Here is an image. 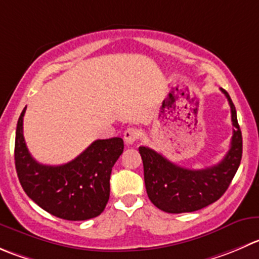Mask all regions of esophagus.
I'll return each instance as SVG.
<instances>
[{"instance_id":"1","label":"esophagus","mask_w":259,"mask_h":259,"mask_svg":"<svg viewBox=\"0 0 259 259\" xmlns=\"http://www.w3.org/2000/svg\"><path fill=\"white\" fill-rule=\"evenodd\" d=\"M140 138V130L137 127H129L124 133V140L127 145H132Z\"/></svg>"}]
</instances>
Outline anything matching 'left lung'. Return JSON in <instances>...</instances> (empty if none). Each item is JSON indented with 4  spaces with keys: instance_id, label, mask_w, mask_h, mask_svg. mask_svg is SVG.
Wrapping results in <instances>:
<instances>
[{
    "instance_id": "obj_1",
    "label": "left lung",
    "mask_w": 259,
    "mask_h": 259,
    "mask_svg": "<svg viewBox=\"0 0 259 259\" xmlns=\"http://www.w3.org/2000/svg\"><path fill=\"white\" fill-rule=\"evenodd\" d=\"M220 90L229 101L234 126L230 149L222 162L202 169H188L175 164L150 148H139L148 197L163 211L181 214L209 206L224 195L237 173L243 152L242 132L229 94Z\"/></svg>"
}]
</instances>
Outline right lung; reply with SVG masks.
<instances>
[{
  "mask_svg": "<svg viewBox=\"0 0 259 259\" xmlns=\"http://www.w3.org/2000/svg\"><path fill=\"white\" fill-rule=\"evenodd\" d=\"M26 107L16 127L15 165L27 196L54 217L72 222L96 218L110 197V176L124 150L121 138L95 140L71 162L47 165L29 153L22 133Z\"/></svg>",
  "mask_w": 259,
  "mask_h": 259,
  "instance_id": "obj_1",
  "label": "right lung"
}]
</instances>
